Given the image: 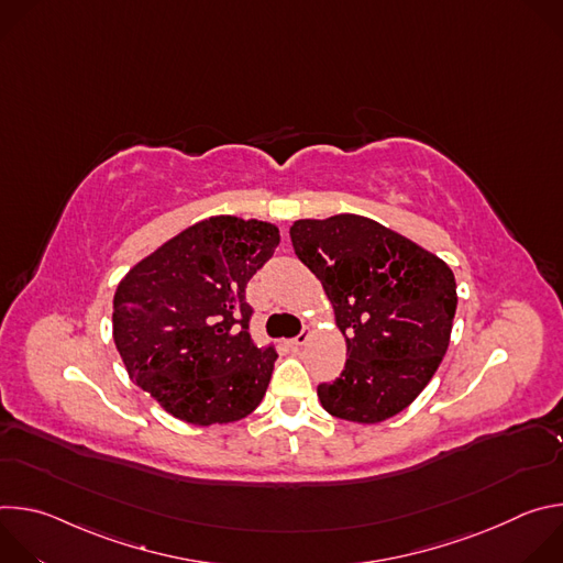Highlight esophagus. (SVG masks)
Listing matches in <instances>:
<instances>
[{
  "label": "esophagus",
  "instance_id": "1",
  "mask_svg": "<svg viewBox=\"0 0 563 563\" xmlns=\"http://www.w3.org/2000/svg\"><path fill=\"white\" fill-rule=\"evenodd\" d=\"M309 334H311L309 330H302V332H300L296 339H289V341H287V343H289V347H294V350L302 347V345L309 341Z\"/></svg>",
  "mask_w": 563,
  "mask_h": 563
}]
</instances>
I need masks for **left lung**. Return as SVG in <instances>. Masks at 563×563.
Returning a JSON list of instances; mask_svg holds the SVG:
<instances>
[{"mask_svg":"<svg viewBox=\"0 0 563 563\" xmlns=\"http://www.w3.org/2000/svg\"><path fill=\"white\" fill-rule=\"evenodd\" d=\"M296 256L320 280L347 361L318 398L332 417L380 423L404 412L441 365L456 311L445 261L380 222L339 213L289 229Z\"/></svg>","mask_w":563,"mask_h":563,"instance_id":"obj_1","label":"left lung"}]
</instances>
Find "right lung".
<instances>
[{
  "label": "right lung",
  "mask_w": 563,
  "mask_h": 563,
  "mask_svg": "<svg viewBox=\"0 0 563 563\" xmlns=\"http://www.w3.org/2000/svg\"><path fill=\"white\" fill-rule=\"evenodd\" d=\"M278 243L272 222L211 216L120 280L115 347L129 376L176 419L209 428L261 406L278 354L252 341L245 287Z\"/></svg>",
  "instance_id": "add662e5"
}]
</instances>
